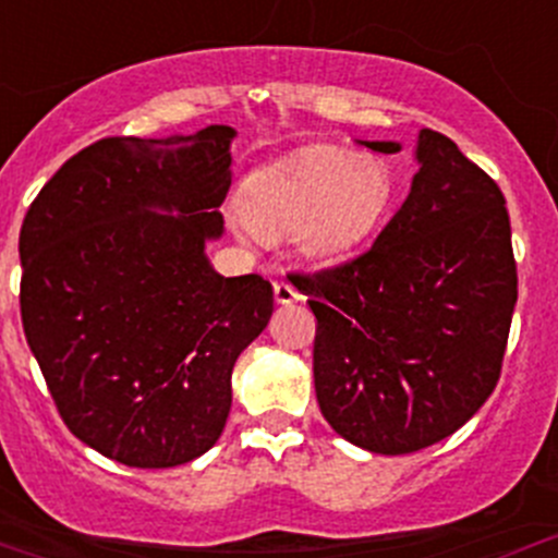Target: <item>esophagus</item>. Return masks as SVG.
<instances>
[{
    "label": "esophagus",
    "mask_w": 558,
    "mask_h": 558,
    "mask_svg": "<svg viewBox=\"0 0 558 558\" xmlns=\"http://www.w3.org/2000/svg\"><path fill=\"white\" fill-rule=\"evenodd\" d=\"M272 291H275V302H278V305H294V302L302 300L300 291H296L291 283H286V280H278V283L272 286Z\"/></svg>",
    "instance_id": "1"
}]
</instances>
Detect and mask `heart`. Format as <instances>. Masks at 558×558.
Listing matches in <instances>:
<instances>
[{"mask_svg": "<svg viewBox=\"0 0 558 558\" xmlns=\"http://www.w3.org/2000/svg\"><path fill=\"white\" fill-rule=\"evenodd\" d=\"M393 205V174L384 159L340 145H311L283 156L243 183L240 240L294 234L311 262H335L367 243Z\"/></svg>", "mask_w": 558, "mask_h": 558, "instance_id": "1", "label": "heart"}]
</instances>
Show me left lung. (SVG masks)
Wrapping results in <instances>:
<instances>
[{"mask_svg":"<svg viewBox=\"0 0 558 558\" xmlns=\"http://www.w3.org/2000/svg\"><path fill=\"white\" fill-rule=\"evenodd\" d=\"M399 154L393 140H359ZM408 199L375 245L296 278L318 320L315 397L369 453L429 448L492 397L519 300L499 185L446 134L421 129Z\"/></svg>","mask_w":558,"mask_h":558,"instance_id":"left-lung-1","label":"left lung"}]
</instances>
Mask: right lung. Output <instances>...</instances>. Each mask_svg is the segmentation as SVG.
<instances>
[{
    "label": "right lung",
    "instance_id": "1",
    "mask_svg": "<svg viewBox=\"0 0 558 558\" xmlns=\"http://www.w3.org/2000/svg\"><path fill=\"white\" fill-rule=\"evenodd\" d=\"M232 126L110 137L72 156L24 218L21 318L77 440L140 470L210 451L232 369L272 315L258 275L207 258L232 185Z\"/></svg>",
    "mask_w": 558,
    "mask_h": 558
}]
</instances>
